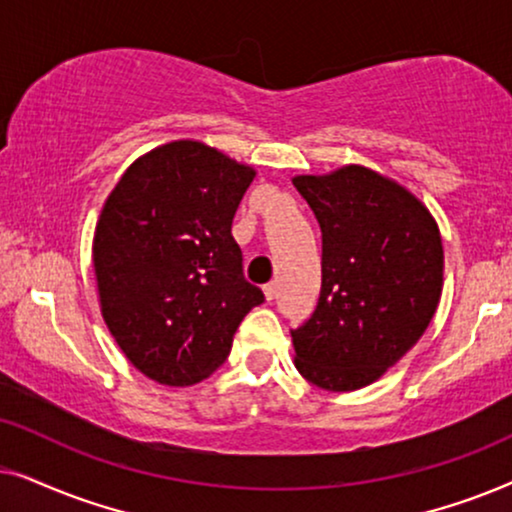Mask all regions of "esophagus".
I'll return each instance as SVG.
<instances>
[{"label":"esophagus","mask_w":512,"mask_h":512,"mask_svg":"<svg viewBox=\"0 0 512 512\" xmlns=\"http://www.w3.org/2000/svg\"><path fill=\"white\" fill-rule=\"evenodd\" d=\"M263 296H265V300H268V303H270V300H275V296H277V284H265L263 286Z\"/></svg>","instance_id":"1"}]
</instances>
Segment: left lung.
Instances as JSON below:
<instances>
[{"instance_id":"left-lung-1","label":"left lung","mask_w":512,"mask_h":512,"mask_svg":"<svg viewBox=\"0 0 512 512\" xmlns=\"http://www.w3.org/2000/svg\"><path fill=\"white\" fill-rule=\"evenodd\" d=\"M321 228L317 310L291 331L296 368L328 391L368 387L431 324L443 293V240L424 202L363 165L300 174Z\"/></svg>"}]
</instances>
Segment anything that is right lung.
Segmentation results:
<instances>
[{"instance_id": "obj_1", "label": "right lung", "mask_w": 512, "mask_h": 512, "mask_svg": "<svg viewBox=\"0 0 512 512\" xmlns=\"http://www.w3.org/2000/svg\"><path fill=\"white\" fill-rule=\"evenodd\" d=\"M256 170L177 139L139 156L104 200L93 265L104 324L139 373L191 387L228 359L263 291L242 275L233 216Z\"/></svg>"}]
</instances>
